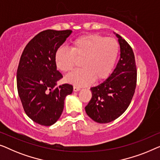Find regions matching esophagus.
<instances>
[{
  "instance_id": "esophagus-1",
  "label": "esophagus",
  "mask_w": 160,
  "mask_h": 160,
  "mask_svg": "<svg viewBox=\"0 0 160 160\" xmlns=\"http://www.w3.org/2000/svg\"><path fill=\"white\" fill-rule=\"evenodd\" d=\"M73 90H74V91H75V92L79 91L80 90V87H78V86H74L73 87Z\"/></svg>"
}]
</instances>
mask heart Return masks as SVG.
<instances>
[{
	"mask_svg": "<svg viewBox=\"0 0 160 160\" xmlns=\"http://www.w3.org/2000/svg\"><path fill=\"white\" fill-rule=\"evenodd\" d=\"M120 47L114 38L98 34L81 36L75 40L71 48L60 47L55 53V63L63 72L73 70L81 60L82 68L66 77L68 82L82 86L93 80L106 79L113 69Z\"/></svg>",
	"mask_w": 160,
	"mask_h": 160,
	"instance_id": "obj_1",
	"label": "heart"
}]
</instances>
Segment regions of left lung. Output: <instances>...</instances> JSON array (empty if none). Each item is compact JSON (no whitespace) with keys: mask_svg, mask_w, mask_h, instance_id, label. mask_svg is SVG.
<instances>
[{"mask_svg":"<svg viewBox=\"0 0 160 160\" xmlns=\"http://www.w3.org/2000/svg\"><path fill=\"white\" fill-rule=\"evenodd\" d=\"M114 34L120 47V60L107 79L91 88L92 98L85 107L88 115L98 123L110 122L122 115L131 102L136 87L133 51L125 40Z\"/></svg>","mask_w":160,"mask_h":160,"instance_id":"left-lung-1","label":"left lung"}]
</instances>
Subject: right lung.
Segmentation results:
<instances>
[{"label":"right lung","mask_w":160,"mask_h":160,"mask_svg":"<svg viewBox=\"0 0 160 160\" xmlns=\"http://www.w3.org/2000/svg\"><path fill=\"white\" fill-rule=\"evenodd\" d=\"M72 31L47 30L28 42L17 72V90L24 110L38 124L50 126L59 119L64 99L72 93L69 84L57 86L63 76L57 69L55 53Z\"/></svg>","instance_id":"add662e5"}]
</instances>
